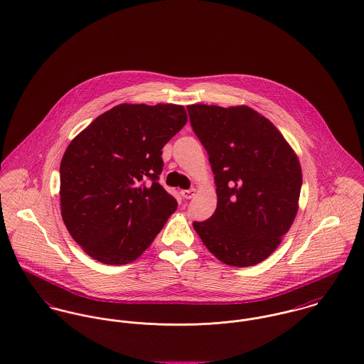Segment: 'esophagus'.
<instances>
[{
	"mask_svg": "<svg viewBox=\"0 0 364 364\" xmlns=\"http://www.w3.org/2000/svg\"><path fill=\"white\" fill-rule=\"evenodd\" d=\"M195 193H196V191H195V189H188V191H182V192H181L182 198H186V200L193 198V196H195Z\"/></svg>",
	"mask_w": 364,
	"mask_h": 364,
	"instance_id": "obj_1",
	"label": "esophagus"
}]
</instances>
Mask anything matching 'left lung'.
I'll use <instances>...</instances> for the list:
<instances>
[{
  "instance_id": "left-lung-1",
  "label": "left lung",
  "mask_w": 364,
  "mask_h": 364,
  "mask_svg": "<svg viewBox=\"0 0 364 364\" xmlns=\"http://www.w3.org/2000/svg\"><path fill=\"white\" fill-rule=\"evenodd\" d=\"M191 125L208 154L217 208L193 223L205 247L223 263L265 260L289 231L301 188L298 157L279 131L250 107L188 105Z\"/></svg>"
}]
</instances>
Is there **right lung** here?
I'll use <instances>...</instances> for the list:
<instances>
[{"mask_svg": "<svg viewBox=\"0 0 364 364\" xmlns=\"http://www.w3.org/2000/svg\"><path fill=\"white\" fill-rule=\"evenodd\" d=\"M188 122L175 104H119L97 117L63 157L61 215L95 260L132 263L176 210L159 183L163 147Z\"/></svg>", "mask_w": 364, "mask_h": 364, "instance_id": "obj_1", "label": "right lung"}]
</instances>
